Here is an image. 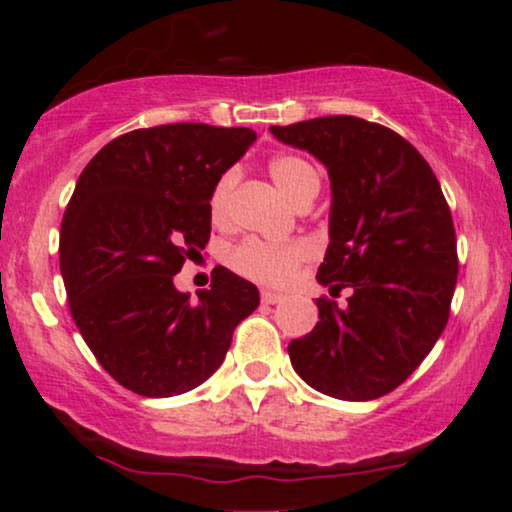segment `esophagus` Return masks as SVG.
I'll list each match as a JSON object with an SVG mask.
<instances>
[{
	"mask_svg": "<svg viewBox=\"0 0 512 512\" xmlns=\"http://www.w3.org/2000/svg\"><path fill=\"white\" fill-rule=\"evenodd\" d=\"M282 300H284L282 293L270 291V289L261 291V303H265V305H277V303H282Z\"/></svg>",
	"mask_w": 512,
	"mask_h": 512,
	"instance_id": "esophagus-1",
	"label": "esophagus"
}]
</instances>
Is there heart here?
I'll list each match as a JSON object with an SVG mask.
<instances>
[{
	"mask_svg": "<svg viewBox=\"0 0 512 512\" xmlns=\"http://www.w3.org/2000/svg\"><path fill=\"white\" fill-rule=\"evenodd\" d=\"M268 172L275 186L289 198L293 205L300 207L317 198L321 179L317 167L298 153H279L268 163ZM237 170H226L216 179L209 195V212L216 223H228L230 202L237 186ZM310 258V244L303 240L291 242H263L244 240L230 249L228 265L242 277L254 279L258 284L284 286L296 275L298 265Z\"/></svg>",
	"mask_w": 512,
	"mask_h": 512,
	"instance_id": "b5f03b06",
	"label": "heart"
}]
</instances>
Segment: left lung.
<instances>
[{"label":"left lung","mask_w":512,"mask_h":512,"mask_svg":"<svg viewBox=\"0 0 512 512\" xmlns=\"http://www.w3.org/2000/svg\"><path fill=\"white\" fill-rule=\"evenodd\" d=\"M331 177V221L317 282L319 321L291 340V366L312 389L373 401L415 373L450 317L457 235L436 174L408 139L356 116L272 125Z\"/></svg>","instance_id":"1"}]
</instances>
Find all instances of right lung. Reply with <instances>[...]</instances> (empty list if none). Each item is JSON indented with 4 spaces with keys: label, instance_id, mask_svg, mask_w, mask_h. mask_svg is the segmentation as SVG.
Returning a JSON list of instances; mask_svg holds the SVG:
<instances>
[{
    "label": "right lung",
    "instance_id": "right-lung-1",
    "mask_svg": "<svg viewBox=\"0 0 512 512\" xmlns=\"http://www.w3.org/2000/svg\"><path fill=\"white\" fill-rule=\"evenodd\" d=\"M249 128L172 123L125 132L86 165L62 216L69 312L100 366L139 396L186 394L226 359L258 289L214 268L209 289L174 275L212 233L216 179L254 144Z\"/></svg>",
    "mask_w": 512,
    "mask_h": 512
}]
</instances>
